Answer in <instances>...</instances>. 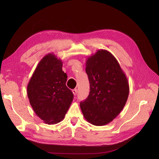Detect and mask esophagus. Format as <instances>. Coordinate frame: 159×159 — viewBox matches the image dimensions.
Here are the masks:
<instances>
[{
	"label": "esophagus",
	"mask_w": 159,
	"mask_h": 159,
	"mask_svg": "<svg viewBox=\"0 0 159 159\" xmlns=\"http://www.w3.org/2000/svg\"><path fill=\"white\" fill-rule=\"evenodd\" d=\"M72 92H73V95L75 96V95H77V89H73V90H72Z\"/></svg>",
	"instance_id": "34e87169"
}]
</instances>
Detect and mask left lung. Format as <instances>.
<instances>
[{
  "label": "left lung",
  "instance_id": "8db88e82",
  "mask_svg": "<svg viewBox=\"0 0 159 159\" xmlns=\"http://www.w3.org/2000/svg\"><path fill=\"white\" fill-rule=\"evenodd\" d=\"M86 72L89 82V94L80 103L85 119L95 126L111 122L122 110L129 95L126 75L115 57L100 49L89 57Z\"/></svg>",
  "mask_w": 159,
  "mask_h": 159
}]
</instances>
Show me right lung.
<instances>
[{"label":"right lung","mask_w":159,"mask_h":159,"mask_svg":"<svg viewBox=\"0 0 159 159\" xmlns=\"http://www.w3.org/2000/svg\"><path fill=\"white\" fill-rule=\"evenodd\" d=\"M67 78L62 71V61L53 53H49L39 62L29 81L30 103L46 124L62 121L73 101V94L66 85Z\"/></svg>","instance_id":"obj_1"}]
</instances>
